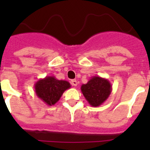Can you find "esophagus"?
I'll use <instances>...</instances> for the list:
<instances>
[{"label":"esophagus","mask_w":150,"mask_h":150,"mask_svg":"<svg viewBox=\"0 0 150 150\" xmlns=\"http://www.w3.org/2000/svg\"><path fill=\"white\" fill-rule=\"evenodd\" d=\"M71 85H72L73 86H77V84H78L77 81H76V79H72V80L71 81Z\"/></svg>","instance_id":"34e87169"}]
</instances>
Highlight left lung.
Returning a JSON list of instances; mask_svg holds the SVG:
<instances>
[{
  "mask_svg": "<svg viewBox=\"0 0 150 150\" xmlns=\"http://www.w3.org/2000/svg\"><path fill=\"white\" fill-rule=\"evenodd\" d=\"M81 91L90 105L99 107L109 98L112 85L105 78L94 76L86 84L82 85Z\"/></svg>",
  "mask_w": 150,
  "mask_h": 150,
  "instance_id": "1",
  "label": "left lung"
}]
</instances>
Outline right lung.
Segmentation results:
<instances>
[{
  "label": "right lung",
  "instance_id": "obj_1",
  "mask_svg": "<svg viewBox=\"0 0 150 150\" xmlns=\"http://www.w3.org/2000/svg\"><path fill=\"white\" fill-rule=\"evenodd\" d=\"M71 87V84L67 81L59 80L52 76L40 79L34 84L37 96L49 106L56 104L64 91Z\"/></svg>",
  "mask_w": 150,
  "mask_h": 150
}]
</instances>
